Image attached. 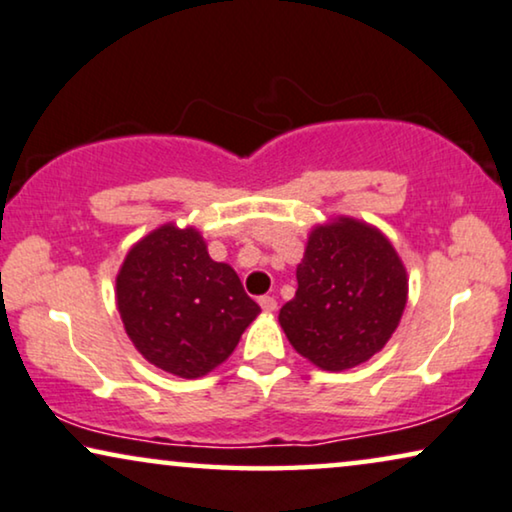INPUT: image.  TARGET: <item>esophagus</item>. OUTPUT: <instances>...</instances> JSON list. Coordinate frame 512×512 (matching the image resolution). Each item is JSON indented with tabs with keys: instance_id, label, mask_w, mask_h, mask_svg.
<instances>
[{
	"instance_id": "esophagus-1",
	"label": "esophagus",
	"mask_w": 512,
	"mask_h": 512,
	"mask_svg": "<svg viewBox=\"0 0 512 512\" xmlns=\"http://www.w3.org/2000/svg\"><path fill=\"white\" fill-rule=\"evenodd\" d=\"M260 306H262L264 311H269V313H271V311H276V306H278V304H276V299H274V297L264 295V297H260Z\"/></svg>"
}]
</instances>
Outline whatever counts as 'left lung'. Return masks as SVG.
<instances>
[{"label":"left lung","mask_w":512,"mask_h":512,"mask_svg":"<svg viewBox=\"0 0 512 512\" xmlns=\"http://www.w3.org/2000/svg\"><path fill=\"white\" fill-rule=\"evenodd\" d=\"M407 304V271L370 224L337 217L309 234L297 292L278 313L299 356L342 372L384 349Z\"/></svg>","instance_id":"left-lung-1"}]
</instances>
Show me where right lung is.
<instances>
[{"label":"right lung","mask_w":512,"mask_h":512,"mask_svg":"<svg viewBox=\"0 0 512 512\" xmlns=\"http://www.w3.org/2000/svg\"><path fill=\"white\" fill-rule=\"evenodd\" d=\"M117 306L142 356L163 372L196 379L215 370L260 313L229 264L210 260L194 227L163 224L128 250Z\"/></svg>","instance_id":"obj_1"}]
</instances>
